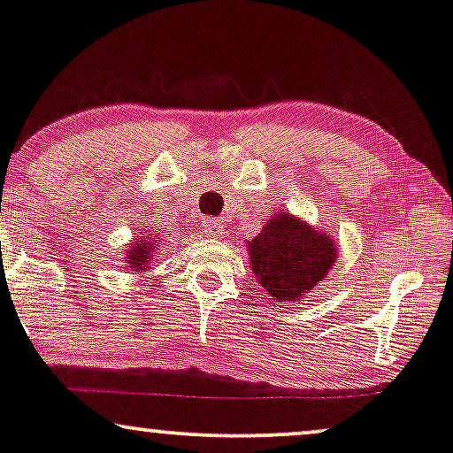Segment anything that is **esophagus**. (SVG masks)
Wrapping results in <instances>:
<instances>
[{"mask_svg":"<svg viewBox=\"0 0 453 453\" xmlns=\"http://www.w3.org/2000/svg\"><path fill=\"white\" fill-rule=\"evenodd\" d=\"M204 234L211 238H221L226 230H223V221L217 219V217H211V219L204 221Z\"/></svg>","mask_w":453,"mask_h":453,"instance_id":"esophagus-1","label":"esophagus"}]
</instances>
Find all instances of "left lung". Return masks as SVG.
<instances>
[{
	"label": "left lung",
	"mask_w": 453,
	"mask_h": 453,
	"mask_svg": "<svg viewBox=\"0 0 453 453\" xmlns=\"http://www.w3.org/2000/svg\"><path fill=\"white\" fill-rule=\"evenodd\" d=\"M249 250L257 280L276 301L301 299L336 259L332 238L288 213L269 219L259 236L249 242Z\"/></svg>",
	"instance_id": "8db88e82"
}]
</instances>
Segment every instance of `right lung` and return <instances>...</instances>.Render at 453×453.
<instances>
[{"instance_id":"obj_1","label":"right lung","mask_w":453,"mask_h":453,"mask_svg":"<svg viewBox=\"0 0 453 453\" xmlns=\"http://www.w3.org/2000/svg\"><path fill=\"white\" fill-rule=\"evenodd\" d=\"M157 246L154 244V240H146V236L142 240H137L135 246H131L129 249V267H137V269H144L146 263H150V259L157 253Z\"/></svg>"}]
</instances>
